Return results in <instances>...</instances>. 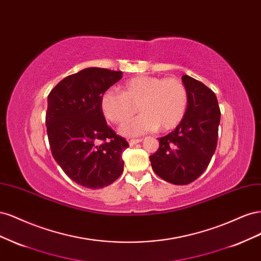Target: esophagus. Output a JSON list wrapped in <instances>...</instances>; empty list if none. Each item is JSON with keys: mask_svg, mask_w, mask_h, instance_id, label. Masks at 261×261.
<instances>
[{"mask_svg": "<svg viewBox=\"0 0 261 261\" xmlns=\"http://www.w3.org/2000/svg\"><path fill=\"white\" fill-rule=\"evenodd\" d=\"M140 141H143V138H137V139L136 138H133V139L128 140V143H129L130 146H134V145L140 143Z\"/></svg>", "mask_w": 261, "mask_h": 261, "instance_id": "34e87169", "label": "esophagus"}]
</instances>
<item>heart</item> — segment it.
Wrapping results in <instances>:
<instances>
[{
    "mask_svg": "<svg viewBox=\"0 0 261 261\" xmlns=\"http://www.w3.org/2000/svg\"><path fill=\"white\" fill-rule=\"evenodd\" d=\"M137 106L141 114L122 125V134L135 136L159 127L170 130L184 118L188 106L187 89L174 77L139 75L126 81L122 92L109 88L100 98L102 113L114 124L128 120Z\"/></svg>",
    "mask_w": 261,
    "mask_h": 261,
    "instance_id": "1",
    "label": "heart"
}]
</instances>
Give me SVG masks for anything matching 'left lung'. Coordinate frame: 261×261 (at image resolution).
<instances>
[{"instance_id": "8db88e82", "label": "left lung", "mask_w": 261, "mask_h": 261, "mask_svg": "<svg viewBox=\"0 0 261 261\" xmlns=\"http://www.w3.org/2000/svg\"><path fill=\"white\" fill-rule=\"evenodd\" d=\"M188 106L176 128L159 138V148L149 156L155 174L175 185L198 178L209 165L218 144L220 108L215 92L184 75Z\"/></svg>"}]
</instances>
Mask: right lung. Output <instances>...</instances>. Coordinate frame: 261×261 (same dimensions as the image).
Returning a JSON list of instances; mask_svg holds the SVG:
<instances>
[{"label":"right lung","instance_id":"add662e5","mask_svg":"<svg viewBox=\"0 0 261 261\" xmlns=\"http://www.w3.org/2000/svg\"><path fill=\"white\" fill-rule=\"evenodd\" d=\"M122 72L85 68L62 80L48 96L46 133L54 160L77 184L98 189L123 172L128 143L107 124L100 98Z\"/></svg>","mask_w":261,"mask_h":261}]
</instances>
